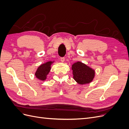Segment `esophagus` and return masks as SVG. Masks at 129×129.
I'll return each instance as SVG.
<instances>
[{
  "label": "esophagus",
  "mask_w": 129,
  "mask_h": 129,
  "mask_svg": "<svg viewBox=\"0 0 129 129\" xmlns=\"http://www.w3.org/2000/svg\"><path fill=\"white\" fill-rule=\"evenodd\" d=\"M64 57H61V58H60V60H61V61L62 62H63L64 61Z\"/></svg>",
  "instance_id": "34e87169"
}]
</instances>
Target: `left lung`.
I'll return each instance as SVG.
<instances>
[{"mask_svg":"<svg viewBox=\"0 0 129 129\" xmlns=\"http://www.w3.org/2000/svg\"><path fill=\"white\" fill-rule=\"evenodd\" d=\"M74 79L80 84L90 83L95 77V71L86 64L77 61L72 67Z\"/></svg>","mask_w":129,"mask_h":129,"instance_id":"1","label":"left lung"}]
</instances>
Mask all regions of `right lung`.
<instances>
[{"label": "right lung", "mask_w": 129, "mask_h": 129, "mask_svg": "<svg viewBox=\"0 0 129 129\" xmlns=\"http://www.w3.org/2000/svg\"><path fill=\"white\" fill-rule=\"evenodd\" d=\"M54 61H48L45 63L41 64L35 73V76L38 79L41 81H44L46 79L47 75L49 73L51 69V64Z\"/></svg>", "instance_id": "obj_1"}]
</instances>
